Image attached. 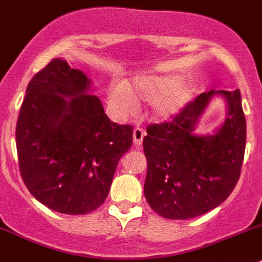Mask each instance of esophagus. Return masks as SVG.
Returning <instances> with one entry per match:
<instances>
[{
	"instance_id": "1",
	"label": "esophagus",
	"mask_w": 262,
	"mask_h": 262,
	"mask_svg": "<svg viewBox=\"0 0 262 262\" xmlns=\"http://www.w3.org/2000/svg\"><path fill=\"white\" fill-rule=\"evenodd\" d=\"M145 132L142 130L141 128H136L133 130V142L136 146H140L141 144H142V141H144V137H145Z\"/></svg>"
}]
</instances>
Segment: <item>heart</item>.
Instances as JSON below:
<instances>
[{
  "label": "heart",
  "mask_w": 262,
  "mask_h": 262,
  "mask_svg": "<svg viewBox=\"0 0 262 262\" xmlns=\"http://www.w3.org/2000/svg\"><path fill=\"white\" fill-rule=\"evenodd\" d=\"M181 80L179 75H137L125 84L115 83L109 87V104L116 112L125 115L136 108V99L153 100L154 117L167 120L178 115L190 103L191 85Z\"/></svg>",
  "instance_id": "b5f03b06"
}]
</instances>
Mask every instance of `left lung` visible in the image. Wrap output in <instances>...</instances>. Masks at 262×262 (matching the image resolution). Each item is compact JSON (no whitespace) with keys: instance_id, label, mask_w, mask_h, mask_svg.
<instances>
[{"instance_id":"left-lung-1","label":"left lung","mask_w":262,"mask_h":262,"mask_svg":"<svg viewBox=\"0 0 262 262\" xmlns=\"http://www.w3.org/2000/svg\"><path fill=\"white\" fill-rule=\"evenodd\" d=\"M215 96L226 100V120L213 134H195ZM146 132L144 192L159 216L172 220L196 217L229 196L240 177L247 138L240 91L200 93L171 122L150 125Z\"/></svg>"}]
</instances>
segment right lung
Here are the masks:
<instances>
[{"mask_svg": "<svg viewBox=\"0 0 262 262\" xmlns=\"http://www.w3.org/2000/svg\"><path fill=\"white\" fill-rule=\"evenodd\" d=\"M92 81L62 58L26 88L15 140L22 179L50 210L84 215L104 203L116 167L132 147L133 126L112 122Z\"/></svg>", "mask_w": 262, "mask_h": 262, "instance_id": "add662e5", "label": "right lung"}]
</instances>
